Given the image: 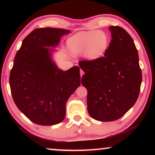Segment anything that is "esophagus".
<instances>
[{"mask_svg": "<svg viewBox=\"0 0 155 155\" xmlns=\"http://www.w3.org/2000/svg\"><path fill=\"white\" fill-rule=\"evenodd\" d=\"M80 74H81V77H82L83 75L84 74V72L82 70H80Z\"/></svg>", "mask_w": 155, "mask_h": 155, "instance_id": "34e87169", "label": "esophagus"}]
</instances>
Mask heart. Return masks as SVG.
Listing matches in <instances>:
<instances>
[{
	"mask_svg": "<svg viewBox=\"0 0 155 155\" xmlns=\"http://www.w3.org/2000/svg\"><path fill=\"white\" fill-rule=\"evenodd\" d=\"M109 35L103 31H82L68 39L67 47L72 55L83 53L85 58L94 60L105 53L109 46Z\"/></svg>",
	"mask_w": 155,
	"mask_h": 155,
	"instance_id": "b5f03b06",
	"label": "heart"
}]
</instances>
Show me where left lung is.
I'll return each mask as SVG.
<instances>
[{"label":"left lung","mask_w":155,"mask_h":155,"mask_svg":"<svg viewBox=\"0 0 155 155\" xmlns=\"http://www.w3.org/2000/svg\"><path fill=\"white\" fill-rule=\"evenodd\" d=\"M111 41L104 55L78 62L85 74L87 111L92 118L111 122L123 116L138 98L142 75L132 38L124 28L111 26Z\"/></svg>","instance_id":"8db88e82"}]
</instances>
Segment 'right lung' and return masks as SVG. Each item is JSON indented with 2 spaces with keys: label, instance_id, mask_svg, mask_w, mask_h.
I'll use <instances>...</instances> for the list:
<instances>
[{
  "label": "right lung",
  "instance_id": "add662e5",
  "mask_svg": "<svg viewBox=\"0 0 155 155\" xmlns=\"http://www.w3.org/2000/svg\"><path fill=\"white\" fill-rule=\"evenodd\" d=\"M69 30L41 28L22 41L10 72L9 85L15 104L35 124H59L65 116L69 97L81 85L79 67L67 71L57 68L51 59L52 48Z\"/></svg>",
  "mask_w": 155,
  "mask_h": 155
}]
</instances>
